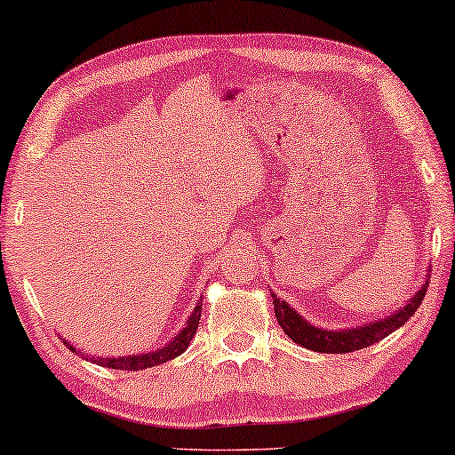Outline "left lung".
Listing matches in <instances>:
<instances>
[{
    "mask_svg": "<svg viewBox=\"0 0 455 455\" xmlns=\"http://www.w3.org/2000/svg\"><path fill=\"white\" fill-rule=\"evenodd\" d=\"M428 279L422 282V285L414 296H410L406 304L400 307L394 313L385 316V319L364 323V325H356L350 329H323L316 327L307 319H302V315L298 313L294 307H290L288 302L277 298L271 291L273 298V308H275V316L279 327L288 333L291 341H296L298 346L307 347V350L321 352V354H346L354 350H363L366 346L377 344L383 338H387L389 333H394L395 329L406 325L410 316L416 313V308L420 307L422 298L427 294Z\"/></svg>",
    "mask_w": 455,
    "mask_h": 455,
    "instance_id": "8db88e82",
    "label": "left lung"
}]
</instances>
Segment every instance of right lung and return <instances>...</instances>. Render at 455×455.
<instances>
[{
  "mask_svg": "<svg viewBox=\"0 0 455 455\" xmlns=\"http://www.w3.org/2000/svg\"><path fill=\"white\" fill-rule=\"evenodd\" d=\"M201 310H203V298L196 302L195 310L186 321V325L180 329V333L173 338L172 341H167L164 347L153 352H145V354H132V356H111V358H101V356H89V354H80V350H76L70 341L64 339V344L70 347L72 352H76L83 356L84 360H91L99 366H108V369H116V371H142V369H151V366L170 363V360L178 358L180 354L186 352V347L190 346L192 338H195L196 329H198V321H201Z\"/></svg>",
  "mask_w": 455,
  "mask_h": 455,
  "instance_id": "add662e5",
  "label": "right lung"
}]
</instances>
